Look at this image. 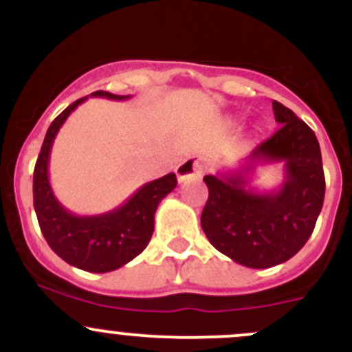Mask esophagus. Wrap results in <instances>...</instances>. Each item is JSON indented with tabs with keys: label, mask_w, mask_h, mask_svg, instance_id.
I'll list each match as a JSON object with an SVG mask.
<instances>
[{
	"label": "esophagus",
	"mask_w": 352,
	"mask_h": 352,
	"mask_svg": "<svg viewBox=\"0 0 352 352\" xmlns=\"http://www.w3.org/2000/svg\"><path fill=\"white\" fill-rule=\"evenodd\" d=\"M206 168V158L202 156H190V158L184 160L179 166H177V179L179 182H186V180L199 177L202 170Z\"/></svg>",
	"instance_id": "34e87169"
}]
</instances>
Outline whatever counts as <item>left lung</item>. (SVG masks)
I'll return each instance as SVG.
<instances>
[{"label": "left lung", "instance_id": "1", "mask_svg": "<svg viewBox=\"0 0 352 352\" xmlns=\"http://www.w3.org/2000/svg\"><path fill=\"white\" fill-rule=\"evenodd\" d=\"M278 133L258 144L240 166L206 175L209 197L201 226L216 250L236 264L267 269L289 261L310 239L324 206L325 177L320 144L293 110L272 102ZM285 163L276 191L250 187L257 164Z\"/></svg>", "mask_w": 352, "mask_h": 352}]
</instances>
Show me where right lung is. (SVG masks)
I'll use <instances>...</instances> for the list:
<instances>
[{
	"instance_id": "1",
	"label": "right lung",
	"mask_w": 352,
	"mask_h": 352,
	"mask_svg": "<svg viewBox=\"0 0 352 352\" xmlns=\"http://www.w3.org/2000/svg\"><path fill=\"white\" fill-rule=\"evenodd\" d=\"M91 97L127 100L131 95L98 90ZM87 98H80L63 110L45 133L34 170V208L42 235L63 261L88 272H110L133 261L150 243L156 208L175 189L177 177L175 173H166L162 179L144 184L124 204L104 214L78 216L67 211L52 192L49 158L61 126Z\"/></svg>"
}]
</instances>
